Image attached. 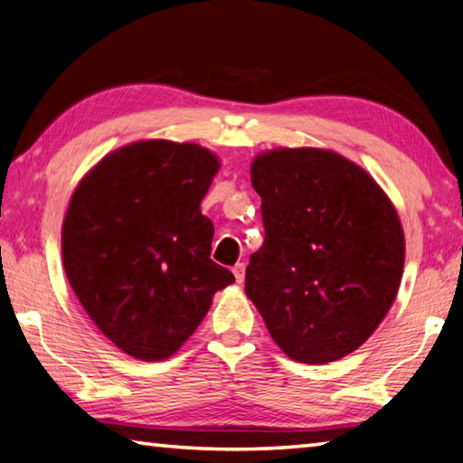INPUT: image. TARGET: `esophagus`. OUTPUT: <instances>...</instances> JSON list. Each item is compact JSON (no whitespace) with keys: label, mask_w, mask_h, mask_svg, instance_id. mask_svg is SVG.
<instances>
[{"label":"esophagus","mask_w":463,"mask_h":463,"mask_svg":"<svg viewBox=\"0 0 463 463\" xmlns=\"http://www.w3.org/2000/svg\"><path fill=\"white\" fill-rule=\"evenodd\" d=\"M232 273H234V279H237L239 284H241V281L245 279V263H237V265H234Z\"/></svg>","instance_id":"esophagus-1"}]
</instances>
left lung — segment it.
<instances>
[{"mask_svg":"<svg viewBox=\"0 0 463 463\" xmlns=\"http://www.w3.org/2000/svg\"><path fill=\"white\" fill-rule=\"evenodd\" d=\"M265 241L250 255L249 300L300 364L336 362L388 315L404 269L401 218L382 187L325 148L255 156Z\"/></svg>","mask_w":463,"mask_h":463,"instance_id":"obj_1","label":"left lung"}]
</instances>
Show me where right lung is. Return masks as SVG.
I'll return each mask as SVG.
<instances>
[{"mask_svg": "<svg viewBox=\"0 0 463 463\" xmlns=\"http://www.w3.org/2000/svg\"><path fill=\"white\" fill-rule=\"evenodd\" d=\"M221 161L208 148L138 140L85 175L62 222V265L96 326L124 354L167 359L190 339L232 273L210 260L202 214Z\"/></svg>", "mask_w": 463, "mask_h": 463, "instance_id": "add662e5", "label": "right lung"}]
</instances>
